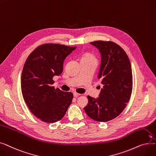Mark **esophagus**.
I'll list each match as a JSON object with an SVG mask.
<instances>
[{
	"instance_id": "1",
	"label": "esophagus",
	"mask_w": 156,
	"mask_h": 156,
	"mask_svg": "<svg viewBox=\"0 0 156 156\" xmlns=\"http://www.w3.org/2000/svg\"><path fill=\"white\" fill-rule=\"evenodd\" d=\"M81 94H78V93H76V92H75V93H73V95H74V97H78V96H80Z\"/></svg>"
}]
</instances>
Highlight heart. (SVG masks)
<instances>
[{
  "mask_svg": "<svg viewBox=\"0 0 156 156\" xmlns=\"http://www.w3.org/2000/svg\"><path fill=\"white\" fill-rule=\"evenodd\" d=\"M81 60H94V61H96V57L94 55H93L92 54L87 53V54H85L83 56Z\"/></svg>",
  "mask_w": 156,
  "mask_h": 156,
  "instance_id": "obj_1",
  "label": "heart"
}]
</instances>
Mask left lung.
Wrapping results in <instances>:
<instances>
[{
	"label": "left lung",
	"instance_id": "8db88e82",
	"mask_svg": "<svg viewBox=\"0 0 156 156\" xmlns=\"http://www.w3.org/2000/svg\"><path fill=\"white\" fill-rule=\"evenodd\" d=\"M101 54V65L98 79L103 88L97 99L88 95L84 108L94 120L106 122L118 116L129 102L133 88L132 66L128 56L119 45L111 41L90 42Z\"/></svg>",
	"mask_w": 156,
	"mask_h": 156
}]
</instances>
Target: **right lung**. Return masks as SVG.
<instances>
[{
  "instance_id": "add662e5",
  "label": "right lung",
  "mask_w": 156,
  "mask_h": 156,
  "mask_svg": "<svg viewBox=\"0 0 156 156\" xmlns=\"http://www.w3.org/2000/svg\"><path fill=\"white\" fill-rule=\"evenodd\" d=\"M76 47L44 44L28 57L21 74L23 99L32 114L46 122L61 120L72 102V92L55 88L53 78L60 75L63 62Z\"/></svg>"
}]
</instances>
